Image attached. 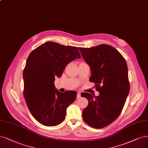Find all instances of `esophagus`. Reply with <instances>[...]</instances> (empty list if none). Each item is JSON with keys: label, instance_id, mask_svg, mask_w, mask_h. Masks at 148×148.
Listing matches in <instances>:
<instances>
[{"label": "esophagus", "instance_id": "obj_1", "mask_svg": "<svg viewBox=\"0 0 148 148\" xmlns=\"http://www.w3.org/2000/svg\"><path fill=\"white\" fill-rule=\"evenodd\" d=\"M81 97V93L80 92H78V94H77V95H76V98L77 99H79Z\"/></svg>", "mask_w": 148, "mask_h": 148}]
</instances>
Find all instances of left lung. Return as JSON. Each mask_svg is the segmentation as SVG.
<instances>
[{
  "mask_svg": "<svg viewBox=\"0 0 148 148\" xmlns=\"http://www.w3.org/2000/svg\"><path fill=\"white\" fill-rule=\"evenodd\" d=\"M79 49L90 68L89 80L100 93L99 96L81 94L89 102L83 111V119L93 128H103L113 123L123 109L130 90L127 65L118 51L108 45Z\"/></svg>",
  "mask_w": 148,
  "mask_h": 148,
  "instance_id": "left-lung-1",
  "label": "left lung"
}]
</instances>
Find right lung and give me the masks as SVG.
Masks as SVG:
<instances>
[{
	"label": "right lung",
	"instance_id": "add662e5",
	"mask_svg": "<svg viewBox=\"0 0 148 148\" xmlns=\"http://www.w3.org/2000/svg\"><path fill=\"white\" fill-rule=\"evenodd\" d=\"M81 58L77 47L46 42L30 53L23 71L24 97L34 118L45 126H55L64 120L67 107L77 92L56 89L55 78H60L68 64Z\"/></svg>",
	"mask_w": 148,
	"mask_h": 148
}]
</instances>
